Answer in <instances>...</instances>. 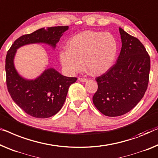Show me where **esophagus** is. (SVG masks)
<instances>
[{
  "label": "esophagus",
  "instance_id": "34e87169",
  "mask_svg": "<svg viewBox=\"0 0 158 158\" xmlns=\"http://www.w3.org/2000/svg\"><path fill=\"white\" fill-rule=\"evenodd\" d=\"M78 79H79V81H81V82H86V81H87V80H88L86 78H84V77H79Z\"/></svg>",
  "mask_w": 158,
  "mask_h": 158
}]
</instances>
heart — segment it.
Instances as JSON below:
<instances>
[{
  "mask_svg": "<svg viewBox=\"0 0 158 158\" xmlns=\"http://www.w3.org/2000/svg\"><path fill=\"white\" fill-rule=\"evenodd\" d=\"M117 52V42L112 34L87 30L69 40L67 49L60 52V60L68 73L79 71L84 60V67L89 74L101 75L114 64Z\"/></svg>",
  "mask_w": 158,
  "mask_h": 158,
  "instance_id": "b5f03b06",
  "label": "heart"
}]
</instances>
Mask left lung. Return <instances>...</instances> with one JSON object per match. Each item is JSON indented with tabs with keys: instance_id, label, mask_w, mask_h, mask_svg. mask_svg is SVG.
Returning a JSON list of instances; mask_svg holds the SVG:
<instances>
[{
	"instance_id": "left-lung-1",
	"label": "left lung",
	"mask_w": 158,
	"mask_h": 158,
	"mask_svg": "<svg viewBox=\"0 0 158 158\" xmlns=\"http://www.w3.org/2000/svg\"><path fill=\"white\" fill-rule=\"evenodd\" d=\"M122 48L116 64L96 77L93 103L106 116H122L139 103L149 82L150 59L136 37L119 27Z\"/></svg>"
}]
</instances>
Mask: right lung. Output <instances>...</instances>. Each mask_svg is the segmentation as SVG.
Segmentation results:
<instances>
[{
    "label": "right lung",
    "instance_id": "1",
    "mask_svg": "<svg viewBox=\"0 0 158 158\" xmlns=\"http://www.w3.org/2000/svg\"><path fill=\"white\" fill-rule=\"evenodd\" d=\"M68 26L41 28L18 38L6 55V84L11 98L21 109L30 116L46 118L55 115L62 109L68 89L76 77L63 76L50 68L35 79L27 80L18 74L14 67V56L18 49L25 44L45 43L55 48Z\"/></svg>",
    "mask_w": 158,
    "mask_h": 158
}]
</instances>
